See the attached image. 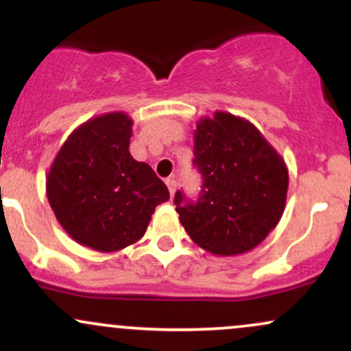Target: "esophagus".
<instances>
[{
  "label": "esophagus",
  "instance_id": "34e87169",
  "mask_svg": "<svg viewBox=\"0 0 351 351\" xmlns=\"http://www.w3.org/2000/svg\"><path fill=\"white\" fill-rule=\"evenodd\" d=\"M165 183H167L168 191H170V195H171V196L175 195V191H176V181L173 180V178H168L167 181H165Z\"/></svg>",
  "mask_w": 351,
  "mask_h": 351
}]
</instances>
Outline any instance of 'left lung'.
Wrapping results in <instances>:
<instances>
[{"label":"left lung","instance_id":"left-lung-1","mask_svg":"<svg viewBox=\"0 0 351 351\" xmlns=\"http://www.w3.org/2000/svg\"><path fill=\"white\" fill-rule=\"evenodd\" d=\"M193 142V163L204 181L196 203L175 195L184 231L213 256L252 251L284 215L287 165L256 125L229 112L201 117Z\"/></svg>","mask_w":351,"mask_h":351}]
</instances>
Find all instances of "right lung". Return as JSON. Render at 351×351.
Masks as SVG:
<instances>
[{
	"label": "right lung",
	"mask_w": 351,
	"mask_h": 351,
	"mask_svg": "<svg viewBox=\"0 0 351 351\" xmlns=\"http://www.w3.org/2000/svg\"><path fill=\"white\" fill-rule=\"evenodd\" d=\"M134 120L107 112L80 123L59 148L46 176L56 219L75 243L99 252L135 244L147 232L167 184L128 152Z\"/></svg>",
	"instance_id": "right-lung-1"
}]
</instances>
